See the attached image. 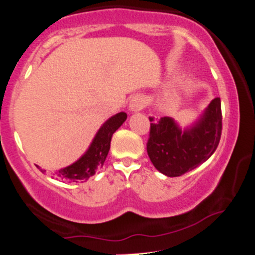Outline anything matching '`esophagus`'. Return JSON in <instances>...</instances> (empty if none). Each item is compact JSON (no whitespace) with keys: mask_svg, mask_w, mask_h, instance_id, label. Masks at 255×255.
<instances>
[{"mask_svg":"<svg viewBox=\"0 0 255 255\" xmlns=\"http://www.w3.org/2000/svg\"><path fill=\"white\" fill-rule=\"evenodd\" d=\"M145 106V101L144 99L142 97H139V95H137V97H133L131 99L130 101V110L131 111H140L144 109Z\"/></svg>","mask_w":255,"mask_h":255,"instance_id":"esophagus-1","label":"esophagus"}]
</instances>
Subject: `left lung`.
I'll list each match as a JSON object with an SVG mask.
<instances>
[{"mask_svg":"<svg viewBox=\"0 0 255 255\" xmlns=\"http://www.w3.org/2000/svg\"><path fill=\"white\" fill-rule=\"evenodd\" d=\"M149 158L162 174L180 176L205 162L216 150L222 134L221 99L215 98L203 118L186 131H181L169 117L158 121L149 117Z\"/></svg>","mask_w":255,"mask_h":255,"instance_id":"obj_1","label":"left lung"}]
</instances>
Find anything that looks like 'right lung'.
Wrapping results in <instances>:
<instances>
[{"instance_id": "1", "label": "right lung", "mask_w": 255, "mask_h": 255, "mask_svg": "<svg viewBox=\"0 0 255 255\" xmlns=\"http://www.w3.org/2000/svg\"><path fill=\"white\" fill-rule=\"evenodd\" d=\"M127 113L121 112L110 118L98 131L88 151L71 166L58 170L56 173L57 178L77 182L88 180L91 176L94 175L95 172L103 167L106 160L113 133L127 121Z\"/></svg>"}]
</instances>
